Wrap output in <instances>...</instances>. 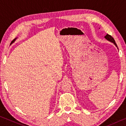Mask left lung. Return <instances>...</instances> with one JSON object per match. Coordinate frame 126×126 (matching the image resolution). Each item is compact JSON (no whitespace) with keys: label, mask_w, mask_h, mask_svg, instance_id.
I'll list each match as a JSON object with an SVG mask.
<instances>
[{"label":"left lung","mask_w":126,"mask_h":126,"mask_svg":"<svg viewBox=\"0 0 126 126\" xmlns=\"http://www.w3.org/2000/svg\"><path fill=\"white\" fill-rule=\"evenodd\" d=\"M104 38H105L107 40H108V41H110L111 43H113L114 45L116 46V47H117V44L116 43V42H115V40L113 39V38L112 37L111 35H110L108 34H107L105 36V37H104ZM117 48H118V47H117Z\"/></svg>","instance_id":"1"}]
</instances>
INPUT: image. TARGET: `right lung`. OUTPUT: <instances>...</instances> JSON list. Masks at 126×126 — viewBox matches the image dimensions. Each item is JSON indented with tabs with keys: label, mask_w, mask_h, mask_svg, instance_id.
<instances>
[{
	"label": "right lung",
	"mask_w": 126,
	"mask_h": 126,
	"mask_svg": "<svg viewBox=\"0 0 126 126\" xmlns=\"http://www.w3.org/2000/svg\"><path fill=\"white\" fill-rule=\"evenodd\" d=\"M16 38H15V39L13 40V41L12 42V43H11V44H12V43H13L15 42V41H16Z\"/></svg>",
	"instance_id": "add662e5"
}]
</instances>
